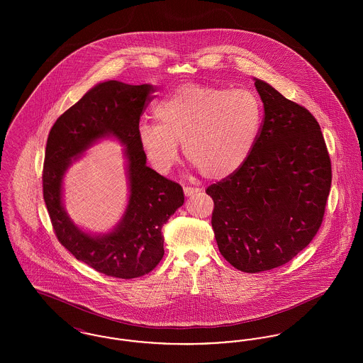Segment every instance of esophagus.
<instances>
[{
	"instance_id": "34e87169",
	"label": "esophagus",
	"mask_w": 363,
	"mask_h": 363,
	"mask_svg": "<svg viewBox=\"0 0 363 363\" xmlns=\"http://www.w3.org/2000/svg\"><path fill=\"white\" fill-rule=\"evenodd\" d=\"M199 191H200L199 188H191V186H185V188H184V193H185L186 197H190V196H193V194H196V193H199Z\"/></svg>"
}]
</instances>
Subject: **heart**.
<instances>
[{
  "label": "heart",
  "mask_w": 363,
  "mask_h": 363,
  "mask_svg": "<svg viewBox=\"0 0 363 363\" xmlns=\"http://www.w3.org/2000/svg\"><path fill=\"white\" fill-rule=\"evenodd\" d=\"M156 123H141L138 143L156 172L178 162L179 143L211 179L235 173L252 154L262 123L259 98L247 89L182 84L156 104Z\"/></svg>",
  "instance_id": "b5f03b06"
}]
</instances>
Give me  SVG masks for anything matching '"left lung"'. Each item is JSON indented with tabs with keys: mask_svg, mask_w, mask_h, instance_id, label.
I'll return each mask as SVG.
<instances>
[{
	"mask_svg": "<svg viewBox=\"0 0 363 363\" xmlns=\"http://www.w3.org/2000/svg\"><path fill=\"white\" fill-rule=\"evenodd\" d=\"M253 80L264 104L257 143L235 173L206 190L219 252L247 274L281 267L311 243L332 181L328 150L309 110Z\"/></svg>",
	"mask_w": 363,
	"mask_h": 363,
	"instance_id": "obj_1",
	"label": "left lung"
}]
</instances>
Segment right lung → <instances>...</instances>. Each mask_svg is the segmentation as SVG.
<instances>
[{
    "label": "right lung",
    "instance_id": "right-lung-1",
    "mask_svg": "<svg viewBox=\"0 0 363 363\" xmlns=\"http://www.w3.org/2000/svg\"><path fill=\"white\" fill-rule=\"evenodd\" d=\"M155 91L107 80L92 86L52 125L43 166V199L55 235L70 253L107 277L133 279L151 272L164 255L163 225L184 204V190L147 166L138 143L140 116ZM104 138L124 145L128 204L110 232L76 225L63 206V178L86 150Z\"/></svg>",
    "mask_w": 363,
    "mask_h": 363
}]
</instances>
